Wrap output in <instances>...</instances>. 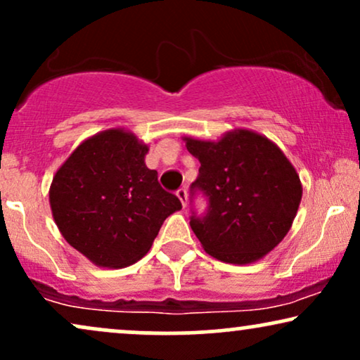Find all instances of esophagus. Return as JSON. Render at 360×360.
<instances>
[{
	"mask_svg": "<svg viewBox=\"0 0 360 360\" xmlns=\"http://www.w3.org/2000/svg\"><path fill=\"white\" fill-rule=\"evenodd\" d=\"M176 194H177V198H179L181 204H183V207L188 206V191H186L184 188H181Z\"/></svg>",
	"mask_w": 360,
	"mask_h": 360,
	"instance_id": "34e87169",
	"label": "esophagus"
}]
</instances>
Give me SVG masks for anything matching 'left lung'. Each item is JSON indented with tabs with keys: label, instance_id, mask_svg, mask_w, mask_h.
I'll return each instance as SVG.
<instances>
[{
	"label": "left lung",
	"instance_id": "1",
	"mask_svg": "<svg viewBox=\"0 0 360 360\" xmlns=\"http://www.w3.org/2000/svg\"><path fill=\"white\" fill-rule=\"evenodd\" d=\"M201 162L193 189L209 198L204 217L191 229L209 256L227 264L256 262L269 254L292 226L302 199L297 171L269 138L236 127L217 141L184 136Z\"/></svg>",
	"mask_w": 360,
	"mask_h": 360
}]
</instances>
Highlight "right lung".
Here are the masks:
<instances>
[{
	"label": "right lung",
	"instance_id": "1",
	"mask_svg": "<svg viewBox=\"0 0 360 360\" xmlns=\"http://www.w3.org/2000/svg\"><path fill=\"white\" fill-rule=\"evenodd\" d=\"M148 151L134 133L111 127L84 139L53 176V219L94 266L120 269L139 261L166 217L181 209L144 162Z\"/></svg>",
	"mask_w": 360,
	"mask_h": 360
}]
</instances>
